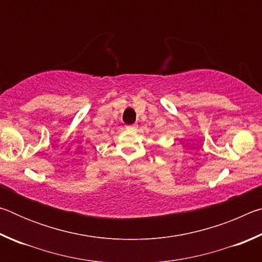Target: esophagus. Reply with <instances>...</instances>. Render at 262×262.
Wrapping results in <instances>:
<instances>
[{"mask_svg": "<svg viewBox=\"0 0 262 262\" xmlns=\"http://www.w3.org/2000/svg\"><path fill=\"white\" fill-rule=\"evenodd\" d=\"M126 128H127V129H129V130H135L137 128V125H136V123H134V125H128V126H126Z\"/></svg>", "mask_w": 262, "mask_h": 262, "instance_id": "esophagus-1", "label": "esophagus"}]
</instances>
